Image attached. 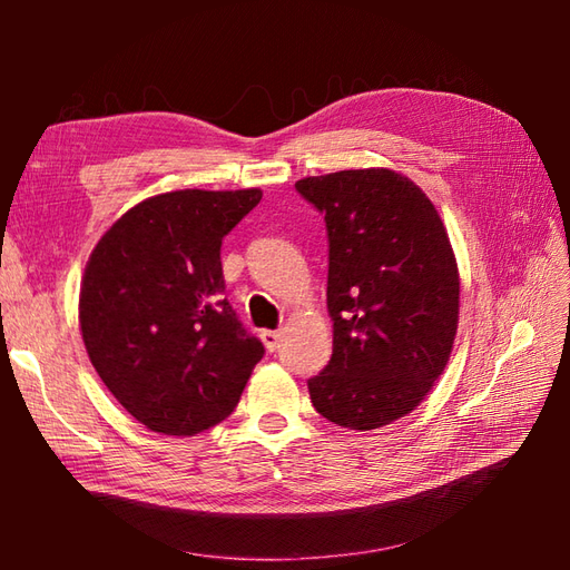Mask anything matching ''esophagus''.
I'll return each instance as SVG.
<instances>
[{"instance_id":"34e87169","label":"esophagus","mask_w":570,"mask_h":570,"mask_svg":"<svg viewBox=\"0 0 570 570\" xmlns=\"http://www.w3.org/2000/svg\"><path fill=\"white\" fill-rule=\"evenodd\" d=\"M262 341H264V345H266V350H269V353H276L278 343H282V331H264Z\"/></svg>"}]
</instances>
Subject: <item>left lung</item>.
Returning a JSON list of instances; mask_svg holds the SVG:
<instances>
[{
  "label": "left lung",
  "instance_id": "1",
  "mask_svg": "<svg viewBox=\"0 0 570 570\" xmlns=\"http://www.w3.org/2000/svg\"><path fill=\"white\" fill-rule=\"evenodd\" d=\"M328 227L333 355L308 380L321 416L372 431L411 414L451 357L460 278L439 210L390 168L296 180Z\"/></svg>",
  "mask_w": 570,
  "mask_h": 570
}]
</instances>
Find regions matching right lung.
<instances>
[{
  "mask_svg": "<svg viewBox=\"0 0 570 570\" xmlns=\"http://www.w3.org/2000/svg\"><path fill=\"white\" fill-rule=\"evenodd\" d=\"M259 188L171 190L141 200L95 245L80 331L95 372L149 431L196 435L233 414L264 345L225 294L223 237Z\"/></svg>",
  "mask_w": 570,
  "mask_h": 570,
  "instance_id": "right-lung-1",
  "label": "right lung"
}]
</instances>
